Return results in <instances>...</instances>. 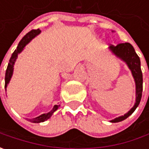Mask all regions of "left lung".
<instances>
[{"label":"left lung","mask_w":149,"mask_h":149,"mask_svg":"<svg viewBox=\"0 0 149 149\" xmlns=\"http://www.w3.org/2000/svg\"><path fill=\"white\" fill-rule=\"evenodd\" d=\"M109 49L118 58H119L120 60H122L123 62L127 64L129 69L132 72L136 85V100H135L134 105L124 115L116 118L110 121L111 123H118L123 121L130 116L139 104L142 98V92H143V74L141 70L140 59L139 55L136 54L134 49L131 44L121 43L117 45L116 46L111 45L109 46Z\"/></svg>","instance_id":"8db88e82"}]
</instances>
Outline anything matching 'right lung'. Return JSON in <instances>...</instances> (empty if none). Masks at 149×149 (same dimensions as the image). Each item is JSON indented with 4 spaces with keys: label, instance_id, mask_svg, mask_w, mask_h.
Listing matches in <instances>:
<instances>
[{
    "label": "right lung",
    "instance_id": "right-lung-1",
    "mask_svg": "<svg viewBox=\"0 0 149 149\" xmlns=\"http://www.w3.org/2000/svg\"><path fill=\"white\" fill-rule=\"evenodd\" d=\"M40 31L37 29V30H32L30 32H28L24 37L21 39V40L20 41V43L18 45L16 49L13 52V54L11 55L10 61H9L8 66H7V69H6V76H5V88L6 90V87H7V84L10 82V79L12 77V74H13V70H14V65L15 60L18 57V54H20V52L24 49L25 46H26L27 44L29 43L31 40L33 38H35L37 35H39L40 33ZM60 107V105H54L53 107V109H51V111H49L47 113H43L41 115H40L39 117L35 118H31V119H29V121H31L32 123H41L44 122L47 119H49V118L51 117V115L54 113V111H56L58 109V108Z\"/></svg>",
    "mask_w": 149,
    "mask_h": 149
}]
</instances>
